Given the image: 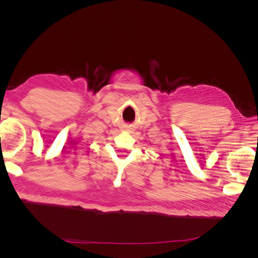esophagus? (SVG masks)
Instances as JSON below:
<instances>
[{"label": "esophagus", "mask_w": 258, "mask_h": 258, "mask_svg": "<svg viewBox=\"0 0 258 258\" xmlns=\"http://www.w3.org/2000/svg\"><path fill=\"white\" fill-rule=\"evenodd\" d=\"M126 130H127V131H129V132H130V131H131V130H132V129H130V128H127V129H126Z\"/></svg>", "instance_id": "34e87169"}]
</instances>
